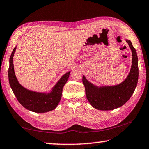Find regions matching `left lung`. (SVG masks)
I'll return each instance as SVG.
<instances>
[{
    "instance_id": "8db88e82",
    "label": "left lung",
    "mask_w": 149,
    "mask_h": 149,
    "mask_svg": "<svg viewBox=\"0 0 149 149\" xmlns=\"http://www.w3.org/2000/svg\"><path fill=\"white\" fill-rule=\"evenodd\" d=\"M132 52V64L129 75L119 85L97 87L83 76V84L87 100L93 107L100 110H112L122 107L132 97L138 81L139 68L137 52L130 40H126Z\"/></svg>"
}]
</instances>
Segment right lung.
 <instances>
[{"mask_svg":"<svg viewBox=\"0 0 149 149\" xmlns=\"http://www.w3.org/2000/svg\"><path fill=\"white\" fill-rule=\"evenodd\" d=\"M16 49V47L10 58L8 79L12 91L17 100L24 108L34 112L44 113L54 110L61 99L63 87L68 79L70 72L62 75L49 93L35 92L27 89L19 84L14 73L13 56Z\"/></svg>","mask_w":149,"mask_h":149,"instance_id":"right-lung-1","label":"right lung"}]
</instances>
